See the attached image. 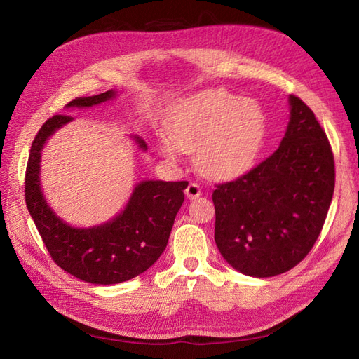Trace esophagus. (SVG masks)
I'll return each instance as SVG.
<instances>
[{
	"label": "esophagus",
	"mask_w": 359,
	"mask_h": 359,
	"mask_svg": "<svg viewBox=\"0 0 359 359\" xmlns=\"http://www.w3.org/2000/svg\"><path fill=\"white\" fill-rule=\"evenodd\" d=\"M201 193H202V190H201V187H199V184L190 181L187 189H186L187 198H189V199H196L198 196H201Z\"/></svg>",
	"instance_id": "34e87169"
}]
</instances>
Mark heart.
<instances>
[{
  "label": "heart",
  "instance_id": "b5f03b06",
  "mask_svg": "<svg viewBox=\"0 0 359 359\" xmlns=\"http://www.w3.org/2000/svg\"><path fill=\"white\" fill-rule=\"evenodd\" d=\"M160 153L175 158L194 151V165L211 178H232L252 165L265 135V115L252 99L223 90L203 91L181 102L166 123Z\"/></svg>",
  "mask_w": 359,
  "mask_h": 359
}]
</instances>
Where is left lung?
I'll return each mask as SVG.
<instances>
[{"mask_svg":"<svg viewBox=\"0 0 359 359\" xmlns=\"http://www.w3.org/2000/svg\"><path fill=\"white\" fill-rule=\"evenodd\" d=\"M280 147L240 178L215 184L214 238L240 273L273 277L309 255L327 219L335 186L325 130L299 97Z\"/></svg>","mask_w":359,"mask_h":359,"instance_id":"8db88e82","label":"left lung"}]
</instances>
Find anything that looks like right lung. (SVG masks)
Here are the masks:
<instances>
[{
    "label": "right lung",
    "instance_id": "1",
    "mask_svg": "<svg viewBox=\"0 0 359 359\" xmlns=\"http://www.w3.org/2000/svg\"><path fill=\"white\" fill-rule=\"evenodd\" d=\"M115 97H76L67 107H90ZM69 115H53L32 140L25 172V203L50 257L69 274L94 285H116L133 278L153 265L165 252L175 215L184 202L187 181H144L136 186L124 211L109 223L76 229L55 215L41 194L40 153L48 137L72 121ZM142 149L147 144L135 137Z\"/></svg>",
    "mask_w": 359,
    "mask_h": 359
}]
</instances>
